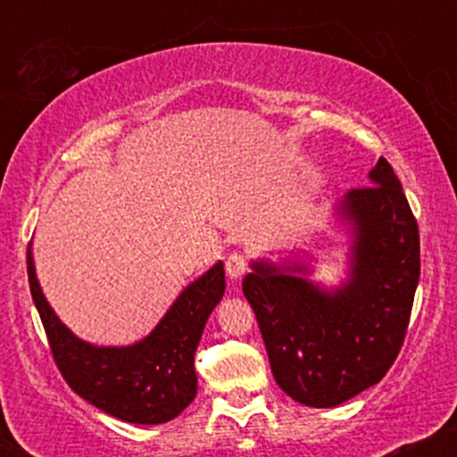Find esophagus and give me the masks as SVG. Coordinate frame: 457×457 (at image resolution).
Returning a JSON list of instances; mask_svg holds the SVG:
<instances>
[{"mask_svg": "<svg viewBox=\"0 0 457 457\" xmlns=\"http://www.w3.org/2000/svg\"><path fill=\"white\" fill-rule=\"evenodd\" d=\"M225 272H228V277L232 281H238V279H243L245 277V272H246V260H245V255H240V253H232L228 258V262H225Z\"/></svg>", "mask_w": 457, "mask_h": 457, "instance_id": "1", "label": "esophagus"}]
</instances>
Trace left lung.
<instances>
[{"mask_svg":"<svg viewBox=\"0 0 457 457\" xmlns=\"http://www.w3.org/2000/svg\"><path fill=\"white\" fill-rule=\"evenodd\" d=\"M370 187L335 202L348 234L345 279L327 287L309 277L312 258L251 260L243 292L258 318L277 385L292 400L333 408L370 389L400 353L421 272L419 228L386 159Z\"/></svg>","mask_w":457,"mask_h":457,"instance_id":"left-lung-1","label":"left lung"}]
</instances>
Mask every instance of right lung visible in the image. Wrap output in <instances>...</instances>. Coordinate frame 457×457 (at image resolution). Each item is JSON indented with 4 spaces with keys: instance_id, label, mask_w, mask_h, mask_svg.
I'll use <instances>...</instances> for the list:
<instances>
[{
    "instance_id": "1",
    "label": "right lung",
    "mask_w": 457,
    "mask_h": 457,
    "mask_svg": "<svg viewBox=\"0 0 457 457\" xmlns=\"http://www.w3.org/2000/svg\"><path fill=\"white\" fill-rule=\"evenodd\" d=\"M28 277L51 353L77 395L120 421L137 426L171 421L195 400L197 374L193 356L208 316L223 298V262L188 283L159 324L144 339L129 345L83 342L57 318L36 277L31 243Z\"/></svg>"
}]
</instances>
